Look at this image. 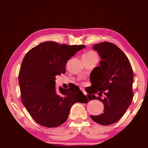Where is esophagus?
I'll return each mask as SVG.
<instances>
[{"label":"esophagus","mask_w":148,"mask_h":148,"mask_svg":"<svg viewBox=\"0 0 148 148\" xmlns=\"http://www.w3.org/2000/svg\"><path fill=\"white\" fill-rule=\"evenodd\" d=\"M81 90H82V91L83 92V93L84 94H85V95H86V92L85 90H83V88H81Z\"/></svg>","instance_id":"1"}]
</instances>
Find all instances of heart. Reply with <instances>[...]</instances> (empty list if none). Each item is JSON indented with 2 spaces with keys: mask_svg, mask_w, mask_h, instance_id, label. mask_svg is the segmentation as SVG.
Returning a JSON list of instances; mask_svg holds the SVG:
<instances>
[{
  "mask_svg": "<svg viewBox=\"0 0 148 148\" xmlns=\"http://www.w3.org/2000/svg\"><path fill=\"white\" fill-rule=\"evenodd\" d=\"M83 58H97V54L94 51H88L85 54L83 55Z\"/></svg>",
  "mask_w": 148,
  "mask_h": 148,
  "instance_id": "heart-1",
  "label": "heart"
}]
</instances>
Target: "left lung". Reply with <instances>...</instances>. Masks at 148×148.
Wrapping results in <instances>:
<instances>
[{
  "label": "left lung",
  "mask_w": 148,
  "mask_h": 148,
  "mask_svg": "<svg viewBox=\"0 0 148 148\" xmlns=\"http://www.w3.org/2000/svg\"><path fill=\"white\" fill-rule=\"evenodd\" d=\"M93 48L102 60L100 66L92 72V85L86 92L89 100H99L105 108L100 115L90 117L94 122L107 126L117 122L131 105L134 73L128 57L116 45L104 42L95 44ZM103 95L105 97L101 98Z\"/></svg>",
  "instance_id": "8db88e82"
}]
</instances>
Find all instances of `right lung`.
<instances>
[{
    "instance_id": "add662e5",
    "label": "right lung",
    "mask_w": 148,
    "mask_h": 148,
    "mask_svg": "<svg viewBox=\"0 0 148 148\" xmlns=\"http://www.w3.org/2000/svg\"><path fill=\"white\" fill-rule=\"evenodd\" d=\"M85 45H69L49 41L32 48L23 59L18 74L23 105L37 123L47 128L66 121L72 105L86 103L77 86L55 89L56 76L65 73L67 61Z\"/></svg>"
}]
</instances>
